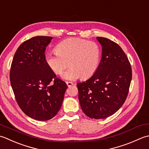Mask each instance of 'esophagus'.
I'll return each instance as SVG.
<instances>
[{
    "label": "esophagus",
    "mask_w": 149,
    "mask_h": 149,
    "mask_svg": "<svg viewBox=\"0 0 149 149\" xmlns=\"http://www.w3.org/2000/svg\"><path fill=\"white\" fill-rule=\"evenodd\" d=\"M66 84L68 85V87H70V86H73V83H72V82H69V81H67L66 82Z\"/></svg>",
    "instance_id": "esophagus-1"
}]
</instances>
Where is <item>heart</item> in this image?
I'll list each match as a JSON object with an SVG mask.
<instances>
[{
    "mask_svg": "<svg viewBox=\"0 0 149 149\" xmlns=\"http://www.w3.org/2000/svg\"><path fill=\"white\" fill-rule=\"evenodd\" d=\"M54 51L55 54H45V62L56 74H61L69 62L70 69L62 74L64 80L74 81L81 77L87 79L95 74L99 68L102 51L95 42L68 38L58 44Z\"/></svg>",
    "mask_w": 149,
    "mask_h": 149,
    "instance_id": "1",
    "label": "heart"
}]
</instances>
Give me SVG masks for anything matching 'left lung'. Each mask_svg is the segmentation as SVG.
Wrapping results in <instances>:
<instances>
[{
    "label": "left lung",
    "mask_w": 149,
    "mask_h": 149,
    "mask_svg": "<svg viewBox=\"0 0 149 149\" xmlns=\"http://www.w3.org/2000/svg\"><path fill=\"white\" fill-rule=\"evenodd\" d=\"M102 47V59L95 74L77 84L81 108L88 117L103 119L114 114L125 102L132 80L126 54L114 42L96 37Z\"/></svg>",
    "instance_id": "8db88e82"
}]
</instances>
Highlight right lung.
<instances>
[{
	"label": "right lung",
	"instance_id": "obj_1",
	"mask_svg": "<svg viewBox=\"0 0 149 149\" xmlns=\"http://www.w3.org/2000/svg\"><path fill=\"white\" fill-rule=\"evenodd\" d=\"M52 39L38 36L24 42L11 66L10 81L18 105L27 116L38 121L55 116L68 88L45 62V51Z\"/></svg>",
	"mask_w": 149,
	"mask_h": 149
}]
</instances>
